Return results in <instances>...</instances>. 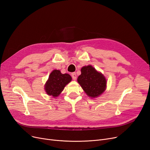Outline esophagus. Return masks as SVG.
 <instances>
[{"label": "esophagus", "instance_id": "obj_1", "mask_svg": "<svg viewBox=\"0 0 150 150\" xmlns=\"http://www.w3.org/2000/svg\"><path fill=\"white\" fill-rule=\"evenodd\" d=\"M71 77H72V79L74 80H76V75L75 72H74L71 74Z\"/></svg>", "mask_w": 150, "mask_h": 150}]
</instances>
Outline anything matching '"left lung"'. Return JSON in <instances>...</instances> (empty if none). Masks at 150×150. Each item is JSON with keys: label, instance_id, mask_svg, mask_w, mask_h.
Segmentation results:
<instances>
[{"label": "left lung", "instance_id": "1", "mask_svg": "<svg viewBox=\"0 0 150 150\" xmlns=\"http://www.w3.org/2000/svg\"><path fill=\"white\" fill-rule=\"evenodd\" d=\"M81 72L77 81L88 96L91 98H95L105 91L107 80L100 72L91 66L83 67Z\"/></svg>", "mask_w": 150, "mask_h": 150}]
</instances>
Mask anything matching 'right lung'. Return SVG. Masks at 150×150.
<instances>
[{
  "instance_id": "1",
  "label": "right lung",
  "mask_w": 150,
  "mask_h": 150,
  "mask_svg": "<svg viewBox=\"0 0 150 150\" xmlns=\"http://www.w3.org/2000/svg\"><path fill=\"white\" fill-rule=\"evenodd\" d=\"M71 80V77L69 74H62L60 70H54L50 74L45 84V90L48 96L56 97Z\"/></svg>"
}]
</instances>
